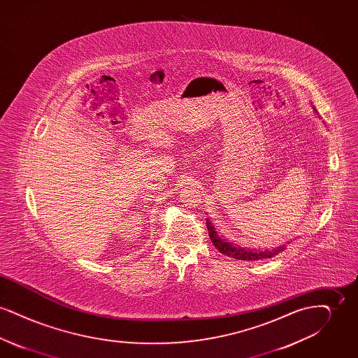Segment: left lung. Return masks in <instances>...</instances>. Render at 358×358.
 Listing matches in <instances>:
<instances>
[{
	"label": "left lung",
	"instance_id": "left-lung-1",
	"mask_svg": "<svg viewBox=\"0 0 358 358\" xmlns=\"http://www.w3.org/2000/svg\"><path fill=\"white\" fill-rule=\"evenodd\" d=\"M314 108V107H313ZM315 110V108H314ZM206 228L209 232V238L212 240L213 245L219 250V252H222L224 255L235 257L238 260H260V259H271L275 255L280 254L282 251L286 250V244L276 247L273 250H251V248H243L238 244H234L232 241H228L227 238H222L219 235V232L216 231L213 222H210V219H206ZM292 240H289L291 243Z\"/></svg>",
	"mask_w": 358,
	"mask_h": 358
}]
</instances>
